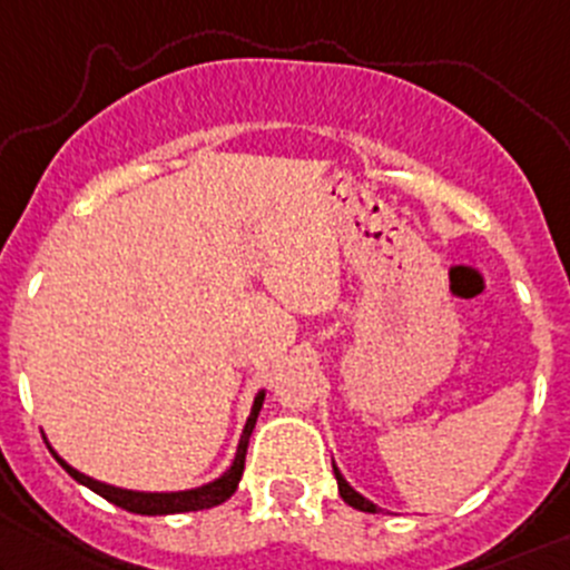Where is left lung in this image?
Returning <instances> with one entry per match:
<instances>
[{"mask_svg":"<svg viewBox=\"0 0 570 570\" xmlns=\"http://www.w3.org/2000/svg\"><path fill=\"white\" fill-rule=\"evenodd\" d=\"M333 471H335V479H337V492H341V498L346 500L348 505H354V509H360V511H367V514H376V511H379L376 505H373L371 500H365V498H362L360 492H354L352 487L346 484V479L341 476V471H337V468H335V462H333Z\"/></svg>","mask_w":570,"mask_h":570,"instance_id":"obj_1","label":"left lung"}]
</instances>
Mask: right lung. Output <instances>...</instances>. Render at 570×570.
Here are the masks:
<instances>
[{"label": "right lung", "instance_id": "right-lung-1", "mask_svg": "<svg viewBox=\"0 0 570 570\" xmlns=\"http://www.w3.org/2000/svg\"><path fill=\"white\" fill-rule=\"evenodd\" d=\"M262 400H265V392H259V395H256V400H254L252 416H248L246 428H243L240 446H237L235 462H233V465H229V471L224 473L222 479L210 481V484L197 487V490H186V492H132V490H118V487L102 484V481H94L89 476H83V473L75 471V468L67 465V462L61 460L51 446H48V449H51V454H53L56 460H59V465L65 468V471L70 473L75 481H80V484H86V487H89V490L97 492V495H102L105 500H110V503L118 505V509L132 511V514L156 517V514H180V511L214 509V505L224 503V500H227V498H233V492L237 490V481H240V476H243V465H246L248 438H252L256 416H259Z\"/></svg>", "mask_w": 570, "mask_h": 570}]
</instances>
